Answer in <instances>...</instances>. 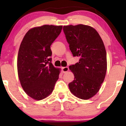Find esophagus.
I'll return each instance as SVG.
<instances>
[{"mask_svg": "<svg viewBox=\"0 0 126 126\" xmlns=\"http://www.w3.org/2000/svg\"><path fill=\"white\" fill-rule=\"evenodd\" d=\"M62 70H63V73H66V72L69 70V68L67 66L63 67V68H62Z\"/></svg>", "mask_w": 126, "mask_h": 126, "instance_id": "1", "label": "esophagus"}]
</instances>
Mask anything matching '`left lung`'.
<instances>
[{
    "mask_svg": "<svg viewBox=\"0 0 126 126\" xmlns=\"http://www.w3.org/2000/svg\"><path fill=\"white\" fill-rule=\"evenodd\" d=\"M69 49L79 63L69 66L74 80L68 84L76 97L88 100L99 92L107 68L104 43L94 28L88 25L64 26L63 27Z\"/></svg>",
    "mask_w": 126,
    "mask_h": 126,
    "instance_id": "1",
    "label": "left lung"
}]
</instances>
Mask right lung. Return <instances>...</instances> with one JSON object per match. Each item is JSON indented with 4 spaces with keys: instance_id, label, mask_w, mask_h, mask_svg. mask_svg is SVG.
<instances>
[{
    "instance_id": "right-lung-1",
    "label": "right lung",
    "mask_w": 126,
    "mask_h": 126,
    "mask_svg": "<svg viewBox=\"0 0 126 126\" xmlns=\"http://www.w3.org/2000/svg\"><path fill=\"white\" fill-rule=\"evenodd\" d=\"M63 26L43 25L31 29L24 36L17 58L18 77L27 95L41 100L51 94L60 69L51 63L50 46Z\"/></svg>"
}]
</instances>
